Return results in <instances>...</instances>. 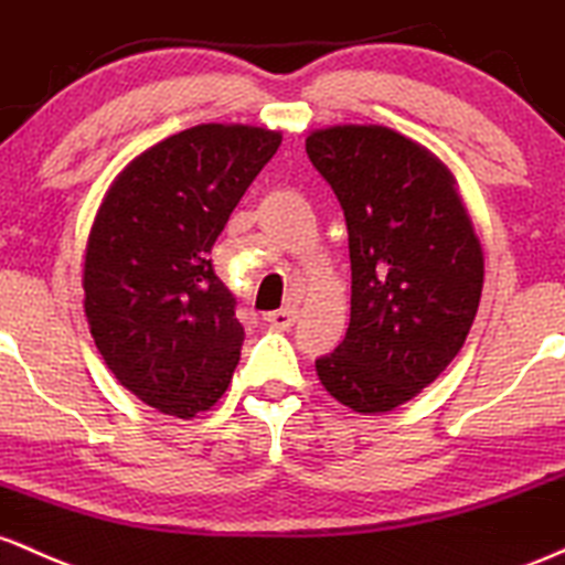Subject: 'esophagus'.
I'll list each match as a JSON object with an SVG mask.
<instances>
[{"label":"esophagus","mask_w":565,"mask_h":565,"mask_svg":"<svg viewBox=\"0 0 565 565\" xmlns=\"http://www.w3.org/2000/svg\"><path fill=\"white\" fill-rule=\"evenodd\" d=\"M264 320L269 322V326H275V328H290L296 322V307H285V309H277V312H269V315H264Z\"/></svg>","instance_id":"obj_1"}]
</instances>
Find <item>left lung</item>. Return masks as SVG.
Wrapping results in <instances>:
<instances>
[{"mask_svg":"<svg viewBox=\"0 0 565 565\" xmlns=\"http://www.w3.org/2000/svg\"><path fill=\"white\" fill-rule=\"evenodd\" d=\"M350 232L352 312L344 341L315 363L328 395L358 414L414 401L465 347L483 248L459 183L427 146L384 125L307 136Z\"/></svg>","mask_w":565,"mask_h":565,"instance_id":"1","label":"left lung"}]
</instances>
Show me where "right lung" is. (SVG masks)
Masks as SVG:
<instances>
[{
	"mask_svg": "<svg viewBox=\"0 0 565 565\" xmlns=\"http://www.w3.org/2000/svg\"><path fill=\"white\" fill-rule=\"evenodd\" d=\"M280 141L194 125L132 157L100 200L82 269L87 326L117 382L162 414L194 419L232 382L245 331L211 248Z\"/></svg>",
	"mask_w": 565,
	"mask_h": 565,
	"instance_id": "1",
	"label": "right lung"
}]
</instances>
